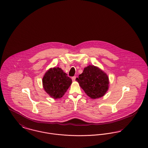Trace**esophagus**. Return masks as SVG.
Here are the masks:
<instances>
[{
	"instance_id": "1",
	"label": "esophagus",
	"mask_w": 148,
	"mask_h": 148,
	"mask_svg": "<svg viewBox=\"0 0 148 148\" xmlns=\"http://www.w3.org/2000/svg\"><path fill=\"white\" fill-rule=\"evenodd\" d=\"M71 79H72V80H73V81H75V79H76V77H75V76H74V77H73Z\"/></svg>"
}]
</instances>
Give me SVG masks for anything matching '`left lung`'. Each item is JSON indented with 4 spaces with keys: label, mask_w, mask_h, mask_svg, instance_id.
I'll return each mask as SVG.
<instances>
[{
    "label": "left lung",
    "mask_w": 148,
    "mask_h": 148,
    "mask_svg": "<svg viewBox=\"0 0 148 148\" xmlns=\"http://www.w3.org/2000/svg\"><path fill=\"white\" fill-rule=\"evenodd\" d=\"M76 80L87 96L92 99L101 97L109 88V77L100 69L93 65L84 69Z\"/></svg>",
    "instance_id": "obj_1"
}]
</instances>
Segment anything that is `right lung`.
<instances>
[{
  "mask_svg": "<svg viewBox=\"0 0 148 148\" xmlns=\"http://www.w3.org/2000/svg\"><path fill=\"white\" fill-rule=\"evenodd\" d=\"M43 86L46 92L52 98L62 97L71 84L72 80L60 68L49 69L44 75Z\"/></svg>",
  "mask_w": 148,
  "mask_h": 148,
  "instance_id": "1",
  "label": "right lung"
}]
</instances>
